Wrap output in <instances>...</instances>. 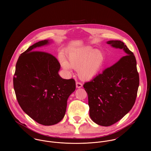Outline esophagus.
Returning a JSON list of instances; mask_svg holds the SVG:
<instances>
[{
	"label": "esophagus",
	"instance_id": "obj_1",
	"mask_svg": "<svg viewBox=\"0 0 151 151\" xmlns=\"http://www.w3.org/2000/svg\"><path fill=\"white\" fill-rule=\"evenodd\" d=\"M82 86H83V85H82V84L81 83H79V82H77L76 83V88H80L82 87Z\"/></svg>",
	"mask_w": 151,
	"mask_h": 151
}]
</instances>
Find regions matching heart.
<instances>
[{
  "instance_id": "obj_1",
  "label": "heart",
  "mask_w": 151,
  "mask_h": 151,
  "mask_svg": "<svg viewBox=\"0 0 151 151\" xmlns=\"http://www.w3.org/2000/svg\"><path fill=\"white\" fill-rule=\"evenodd\" d=\"M67 59V61L63 59L60 60L63 68L67 70L76 69L79 78L89 81L98 75L105 58L101 50L87 46L70 49Z\"/></svg>"
}]
</instances>
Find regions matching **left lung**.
Returning <instances> with one entry per match:
<instances>
[{
	"instance_id": "left-lung-1",
	"label": "left lung",
	"mask_w": 151,
	"mask_h": 151,
	"mask_svg": "<svg viewBox=\"0 0 151 151\" xmlns=\"http://www.w3.org/2000/svg\"><path fill=\"white\" fill-rule=\"evenodd\" d=\"M106 43L123 50L124 56L83 86L88 96L91 119L107 127L119 121L132 109L139 80L135 58L124 42L112 40Z\"/></svg>"
}]
</instances>
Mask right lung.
<instances>
[{
    "label": "right lung",
    "instance_id": "1",
    "mask_svg": "<svg viewBox=\"0 0 151 151\" xmlns=\"http://www.w3.org/2000/svg\"><path fill=\"white\" fill-rule=\"evenodd\" d=\"M52 40L39 41L19 56L13 86L17 101L31 119L44 126L60 122L65 116L67 102L76 89L73 79H63L60 65L50 54L34 51L50 45Z\"/></svg>",
    "mask_w": 151,
    "mask_h": 151
}]
</instances>
